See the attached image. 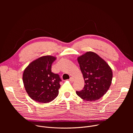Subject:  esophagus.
Segmentation results:
<instances>
[{
    "label": "esophagus",
    "instance_id": "esophagus-1",
    "mask_svg": "<svg viewBox=\"0 0 133 133\" xmlns=\"http://www.w3.org/2000/svg\"><path fill=\"white\" fill-rule=\"evenodd\" d=\"M69 81L70 82H73L74 81V78H72V77H70V78H69Z\"/></svg>",
    "mask_w": 133,
    "mask_h": 133
}]
</instances>
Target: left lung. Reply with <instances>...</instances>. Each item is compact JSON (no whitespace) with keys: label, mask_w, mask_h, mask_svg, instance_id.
<instances>
[{"label":"left lung","mask_w":133,"mask_h":133,"mask_svg":"<svg viewBox=\"0 0 133 133\" xmlns=\"http://www.w3.org/2000/svg\"><path fill=\"white\" fill-rule=\"evenodd\" d=\"M85 81L84 88L76 91L86 101L98 100L106 93L112 81V72L107 63L96 53L89 51L77 59Z\"/></svg>","instance_id":"obj_1"}]
</instances>
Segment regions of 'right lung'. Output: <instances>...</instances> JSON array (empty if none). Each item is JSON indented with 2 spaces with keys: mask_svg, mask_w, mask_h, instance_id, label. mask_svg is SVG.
Wrapping results in <instances>:
<instances>
[{
  "mask_svg": "<svg viewBox=\"0 0 133 133\" xmlns=\"http://www.w3.org/2000/svg\"><path fill=\"white\" fill-rule=\"evenodd\" d=\"M56 58L43 56L31 62L25 69L23 80L25 89L34 101L49 103L57 97L62 81L59 75L51 71Z\"/></svg>",
  "mask_w": 133,
  "mask_h": 133,
  "instance_id": "1",
  "label": "right lung"
}]
</instances>
